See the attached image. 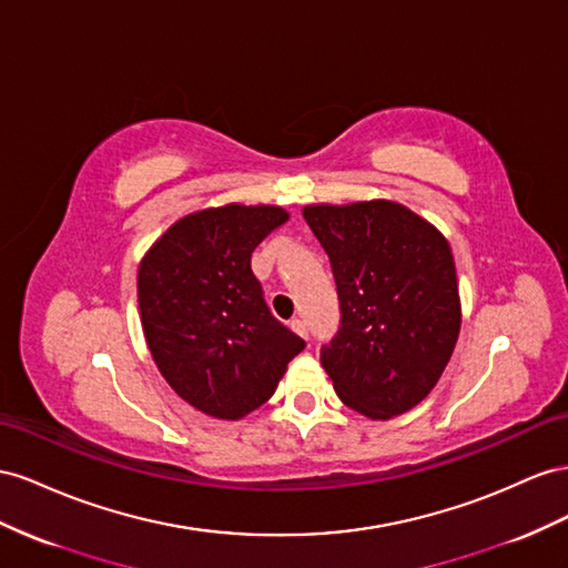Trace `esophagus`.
Here are the masks:
<instances>
[{"instance_id":"34e87169","label":"esophagus","mask_w":568,"mask_h":568,"mask_svg":"<svg viewBox=\"0 0 568 568\" xmlns=\"http://www.w3.org/2000/svg\"><path fill=\"white\" fill-rule=\"evenodd\" d=\"M290 328H293L297 335H302L304 339L310 337V328H306V323H304V318H293L290 321Z\"/></svg>"}]
</instances>
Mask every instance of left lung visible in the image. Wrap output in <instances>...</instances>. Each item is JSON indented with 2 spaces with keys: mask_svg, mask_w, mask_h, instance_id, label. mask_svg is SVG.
I'll list each match as a JSON object with an SVG mask.
<instances>
[{
  "mask_svg": "<svg viewBox=\"0 0 568 568\" xmlns=\"http://www.w3.org/2000/svg\"><path fill=\"white\" fill-rule=\"evenodd\" d=\"M331 258L339 331L321 347L337 397L393 418L428 397L455 352L462 302L449 242L390 200L302 209Z\"/></svg>",
  "mask_w": 568,
  "mask_h": 568,
  "instance_id": "left-lung-1",
  "label": "left lung"
}]
</instances>
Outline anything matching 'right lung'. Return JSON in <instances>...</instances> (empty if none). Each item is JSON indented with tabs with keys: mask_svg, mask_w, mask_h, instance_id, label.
<instances>
[{
	"mask_svg": "<svg viewBox=\"0 0 568 568\" xmlns=\"http://www.w3.org/2000/svg\"><path fill=\"white\" fill-rule=\"evenodd\" d=\"M290 214L225 204L175 221L138 271L140 318L161 376L206 416L237 420L275 393L304 339L271 314L252 252Z\"/></svg>",
	"mask_w": 568,
	"mask_h": 568,
	"instance_id": "add662e5",
	"label": "right lung"
}]
</instances>
